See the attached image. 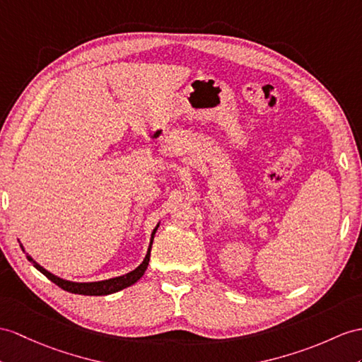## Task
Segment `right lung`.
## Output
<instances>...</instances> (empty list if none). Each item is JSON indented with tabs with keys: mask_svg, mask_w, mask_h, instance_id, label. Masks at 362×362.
Returning <instances> with one entry per match:
<instances>
[{
	"mask_svg": "<svg viewBox=\"0 0 362 362\" xmlns=\"http://www.w3.org/2000/svg\"><path fill=\"white\" fill-rule=\"evenodd\" d=\"M158 228V226H156ZM156 228L152 233V240H151V245H148V250H147V255L144 261L139 264V266L132 270L129 273H126V275L122 276H117V278H112V279H105V281H98V283H72V281H66V279H61L55 275H52L50 272H47L46 269H42L40 264L35 262L30 257H28V259L33 264L35 267H37L42 275H46L52 283H55L58 287H61L63 290H66V292H70V293H78V295H89V296H101V295H110V293H115V292H119V290L126 288L132 284H135L136 281L144 275V272L148 266V261H151V250H152V243H153V236H155V232ZM23 249V245H21ZM24 252V249H23Z\"/></svg>",
	"mask_w": 362,
	"mask_h": 362,
	"instance_id": "obj_1",
	"label": "right lung"
}]
</instances>
